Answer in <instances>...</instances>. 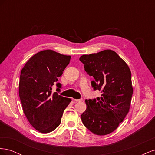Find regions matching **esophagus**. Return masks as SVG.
Segmentation results:
<instances>
[{
    "mask_svg": "<svg viewBox=\"0 0 155 155\" xmlns=\"http://www.w3.org/2000/svg\"><path fill=\"white\" fill-rule=\"evenodd\" d=\"M74 100L76 102H79V101H82L83 99L82 98H81V99H74Z\"/></svg>",
    "mask_w": 155,
    "mask_h": 155,
    "instance_id": "esophagus-1",
    "label": "esophagus"
}]
</instances>
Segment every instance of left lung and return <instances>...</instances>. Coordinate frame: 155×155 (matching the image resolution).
I'll list each match as a JSON object with an SVG mask.
<instances>
[{
	"instance_id": "left-lung-1",
	"label": "left lung",
	"mask_w": 155,
	"mask_h": 155,
	"mask_svg": "<svg viewBox=\"0 0 155 155\" xmlns=\"http://www.w3.org/2000/svg\"><path fill=\"white\" fill-rule=\"evenodd\" d=\"M79 61L87 74L94 78L91 81L94 91L101 93V97L85 100L82 122L94 134H108L117 129L129 110L133 93L130 70L111 50L83 55Z\"/></svg>"
}]
</instances>
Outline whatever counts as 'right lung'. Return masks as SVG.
<instances>
[{
  "label": "right lung",
  "mask_w": 155,
  "mask_h": 155,
  "mask_svg": "<svg viewBox=\"0 0 155 155\" xmlns=\"http://www.w3.org/2000/svg\"><path fill=\"white\" fill-rule=\"evenodd\" d=\"M70 58L53 50H43L32 56L21 72L18 94L23 111L30 124L42 133L58 127L72 101L51 91L54 85L57 87L56 92L62 88L58 78L63 74Z\"/></svg>",
  "instance_id": "obj_1"
}]
</instances>
